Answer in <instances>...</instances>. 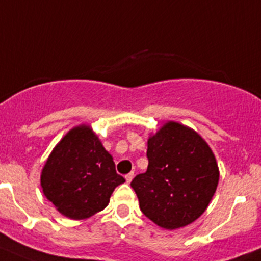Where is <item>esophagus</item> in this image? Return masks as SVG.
Returning a JSON list of instances; mask_svg holds the SVG:
<instances>
[{
    "label": "esophagus",
    "mask_w": 261,
    "mask_h": 261,
    "mask_svg": "<svg viewBox=\"0 0 261 261\" xmlns=\"http://www.w3.org/2000/svg\"><path fill=\"white\" fill-rule=\"evenodd\" d=\"M125 178H126V182H127V184H130V182L133 181V178H134V172H130V173L126 174Z\"/></svg>",
    "instance_id": "esophagus-1"
}]
</instances>
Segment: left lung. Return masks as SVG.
I'll return each instance as SVG.
<instances>
[{
  "instance_id": "1",
  "label": "left lung",
  "mask_w": 261,
  "mask_h": 261,
  "mask_svg": "<svg viewBox=\"0 0 261 261\" xmlns=\"http://www.w3.org/2000/svg\"><path fill=\"white\" fill-rule=\"evenodd\" d=\"M148 169L131 181L140 209L166 229L187 226L205 212L216 192V156L196 131L169 121L148 140Z\"/></svg>"
}]
</instances>
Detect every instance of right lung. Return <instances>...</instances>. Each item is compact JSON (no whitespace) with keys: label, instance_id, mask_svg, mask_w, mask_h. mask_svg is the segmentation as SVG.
Wrapping results in <instances>:
<instances>
[{"label":"right lung","instance_id":"add662e5","mask_svg":"<svg viewBox=\"0 0 261 261\" xmlns=\"http://www.w3.org/2000/svg\"><path fill=\"white\" fill-rule=\"evenodd\" d=\"M125 178L89 126H76L55 146L40 176L43 194L62 216L87 219L103 211Z\"/></svg>","mask_w":261,"mask_h":261}]
</instances>
